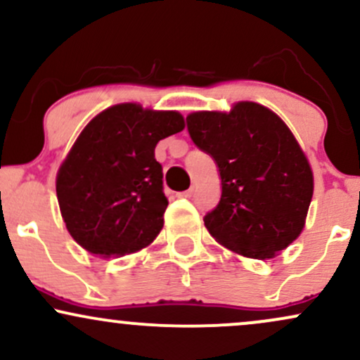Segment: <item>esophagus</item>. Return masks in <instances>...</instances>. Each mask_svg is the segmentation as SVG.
<instances>
[{
    "label": "esophagus",
    "instance_id": "34e87169",
    "mask_svg": "<svg viewBox=\"0 0 360 360\" xmlns=\"http://www.w3.org/2000/svg\"><path fill=\"white\" fill-rule=\"evenodd\" d=\"M194 194V188H189L188 191H184V193H179V196L181 198H191Z\"/></svg>",
    "mask_w": 360,
    "mask_h": 360
}]
</instances>
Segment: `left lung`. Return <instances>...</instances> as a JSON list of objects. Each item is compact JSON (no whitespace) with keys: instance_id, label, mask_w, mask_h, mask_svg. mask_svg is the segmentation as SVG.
I'll return each instance as SVG.
<instances>
[{"instance_id":"left-lung-1","label":"left lung","mask_w":360,"mask_h":360,"mask_svg":"<svg viewBox=\"0 0 360 360\" xmlns=\"http://www.w3.org/2000/svg\"><path fill=\"white\" fill-rule=\"evenodd\" d=\"M189 137L213 157L221 198L205 226L226 249L271 259L298 238L313 196V172L295 135L266 106L240 101L230 113L196 111Z\"/></svg>"}]
</instances>
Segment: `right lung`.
I'll return each mask as SVG.
<instances>
[{
    "mask_svg": "<svg viewBox=\"0 0 360 360\" xmlns=\"http://www.w3.org/2000/svg\"><path fill=\"white\" fill-rule=\"evenodd\" d=\"M184 128L177 111L123 103L86 125L57 172V200L71 237L100 257H122L154 242L167 198L159 140Z\"/></svg>",
    "mask_w": 360,
    "mask_h": 360,
    "instance_id": "obj_1",
    "label": "right lung"
}]
</instances>
